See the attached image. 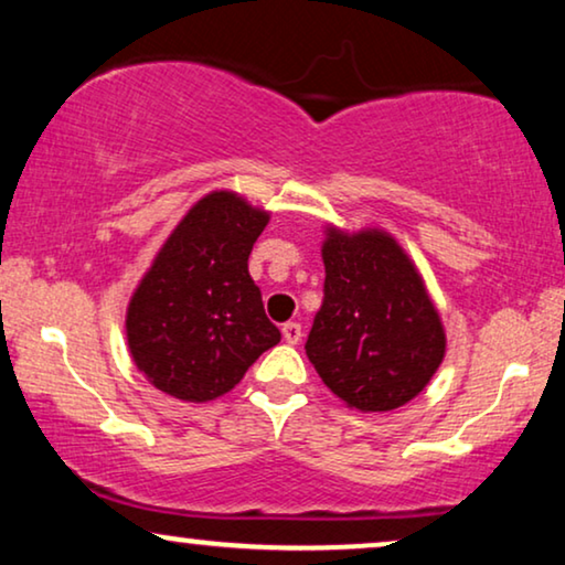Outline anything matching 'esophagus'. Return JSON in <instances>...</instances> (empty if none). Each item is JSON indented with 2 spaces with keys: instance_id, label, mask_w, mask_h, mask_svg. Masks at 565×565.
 Returning <instances> with one entry per match:
<instances>
[{
  "instance_id": "34e87169",
  "label": "esophagus",
  "mask_w": 565,
  "mask_h": 565,
  "mask_svg": "<svg viewBox=\"0 0 565 565\" xmlns=\"http://www.w3.org/2000/svg\"><path fill=\"white\" fill-rule=\"evenodd\" d=\"M300 337H303V331H300V323H296V321L282 323V339H285V342L298 344Z\"/></svg>"
}]
</instances>
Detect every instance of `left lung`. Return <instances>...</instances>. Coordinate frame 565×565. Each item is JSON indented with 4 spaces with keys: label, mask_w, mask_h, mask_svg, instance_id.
Returning a JSON list of instances; mask_svg holds the SVG:
<instances>
[{
    "label": "left lung",
    "mask_w": 565,
    "mask_h": 565,
    "mask_svg": "<svg viewBox=\"0 0 565 565\" xmlns=\"http://www.w3.org/2000/svg\"><path fill=\"white\" fill-rule=\"evenodd\" d=\"M323 306L306 354L327 388L362 414L391 412L427 388L447 337L414 259L383 228H323Z\"/></svg>",
    "instance_id": "1"
}]
</instances>
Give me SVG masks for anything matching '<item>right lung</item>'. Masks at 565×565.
I'll use <instances>...</instances> for the list:
<instances>
[{"label": "right lung", "instance_id": "1", "mask_svg": "<svg viewBox=\"0 0 565 565\" xmlns=\"http://www.w3.org/2000/svg\"><path fill=\"white\" fill-rule=\"evenodd\" d=\"M269 211L213 190L172 228L126 308L128 352L167 396L205 404L236 388L280 342L249 275Z\"/></svg>", "mask_w": 565, "mask_h": 565}]
</instances>
